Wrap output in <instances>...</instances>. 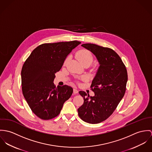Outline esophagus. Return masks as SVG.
I'll list each match as a JSON object with an SVG mask.
<instances>
[{
    "instance_id": "34e87169",
    "label": "esophagus",
    "mask_w": 152,
    "mask_h": 152,
    "mask_svg": "<svg viewBox=\"0 0 152 152\" xmlns=\"http://www.w3.org/2000/svg\"><path fill=\"white\" fill-rule=\"evenodd\" d=\"M78 90H77V88H73V93L74 94H77L78 93Z\"/></svg>"
}]
</instances>
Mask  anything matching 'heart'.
<instances>
[{
	"mask_svg": "<svg viewBox=\"0 0 152 152\" xmlns=\"http://www.w3.org/2000/svg\"><path fill=\"white\" fill-rule=\"evenodd\" d=\"M76 57L82 64L88 63L90 65L93 62L94 59L91 52L87 50H82L78 51L76 53ZM68 60V58H67L64 62V64H66Z\"/></svg>",
	"mask_w": 152,
	"mask_h": 152,
	"instance_id": "1",
	"label": "heart"
}]
</instances>
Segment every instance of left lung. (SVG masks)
Masks as SVG:
<instances>
[{
	"label": "left lung",
	"mask_w": 152,
	"mask_h": 152,
	"mask_svg": "<svg viewBox=\"0 0 152 152\" xmlns=\"http://www.w3.org/2000/svg\"><path fill=\"white\" fill-rule=\"evenodd\" d=\"M96 56L99 64L91 88L93 97L83 91V104L78 108L79 117L89 124H99L112 115L123 98L128 80L126 67L113 50L94 44L82 45Z\"/></svg>",
	"instance_id": "left-lung-1"
}]
</instances>
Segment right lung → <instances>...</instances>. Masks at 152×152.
Segmentation results:
<instances>
[{
  "mask_svg": "<svg viewBox=\"0 0 152 152\" xmlns=\"http://www.w3.org/2000/svg\"><path fill=\"white\" fill-rule=\"evenodd\" d=\"M80 43L75 40L41 44L24 63L21 72L23 94L38 118L48 120L57 117L72 96L71 87H56L53 81L66 56Z\"/></svg>",
  "mask_w": 152,
  "mask_h": 152,
  "instance_id": "1",
  "label": "right lung"
}]
</instances>
